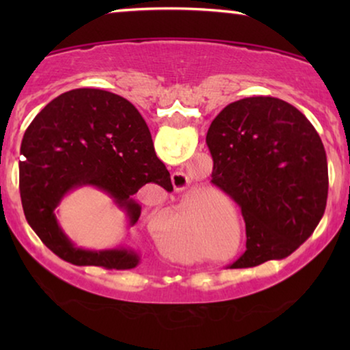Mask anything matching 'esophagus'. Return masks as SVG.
Instances as JSON below:
<instances>
[{
    "mask_svg": "<svg viewBox=\"0 0 350 350\" xmlns=\"http://www.w3.org/2000/svg\"><path fill=\"white\" fill-rule=\"evenodd\" d=\"M172 183H174L175 189H183L188 186L189 178L185 172H175V174H172Z\"/></svg>",
    "mask_w": 350,
    "mask_h": 350,
    "instance_id": "esophagus-1",
    "label": "esophagus"
}]
</instances>
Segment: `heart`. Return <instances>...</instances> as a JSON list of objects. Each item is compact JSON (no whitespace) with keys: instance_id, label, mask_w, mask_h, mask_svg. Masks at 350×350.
I'll use <instances>...</instances> for the list:
<instances>
[{"instance_id":"obj_1","label":"heart","mask_w":350,"mask_h":350,"mask_svg":"<svg viewBox=\"0 0 350 350\" xmlns=\"http://www.w3.org/2000/svg\"><path fill=\"white\" fill-rule=\"evenodd\" d=\"M200 229V221L198 218L194 217V215H185L183 218L176 219V221L172 224V228L169 229V231L165 232V239L167 241H164V248H169L170 242H174L175 239H180V241H186V239H196V236H198ZM169 252L170 255V250ZM199 258V253H191V256H188V261H194L198 260ZM186 260V258H185Z\"/></svg>"}]
</instances>
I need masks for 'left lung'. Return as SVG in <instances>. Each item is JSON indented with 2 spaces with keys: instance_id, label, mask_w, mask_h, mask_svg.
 I'll list each match as a JSON object with an SVG mask.
<instances>
[{
  "instance_id": "1",
  "label": "left lung",
  "mask_w": 350,
  "mask_h": 350,
  "mask_svg": "<svg viewBox=\"0 0 350 350\" xmlns=\"http://www.w3.org/2000/svg\"><path fill=\"white\" fill-rule=\"evenodd\" d=\"M212 181L242 208L247 250L231 269L280 260L306 242L323 217L327 154L293 105L275 97L229 103L207 132Z\"/></svg>"
}]
</instances>
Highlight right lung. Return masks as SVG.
Instances as JSON below:
<instances>
[{
	"instance_id": "add662e5",
	"label": "right lung",
	"mask_w": 350,
	"mask_h": 350,
	"mask_svg": "<svg viewBox=\"0 0 350 350\" xmlns=\"http://www.w3.org/2000/svg\"><path fill=\"white\" fill-rule=\"evenodd\" d=\"M21 154L25 157L21 162L23 213L49 250L76 266H138L140 255L132 248L76 247L55 215L66 194L92 186L111 198L131 228L142 213V205L132 198L142 186L156 183L174 189L145 119L129 100L88 88L59 95L28 126Z\"/></svg>"
}]
</instances>
